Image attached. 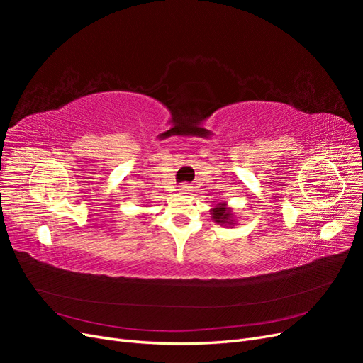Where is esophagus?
<instances>
[{"label":"esophagus","instance_id":"esophagus-1","mask_svg":"<svg viewBox=\"0 0 363 363\" xmlns=\"http://www.w3.org/2000/svg\"><path fill=\"white\" fill-rule=\"evenodd\" d=\"M179 191H180L182 194H191L192 186H191L189 183H182V184L179 186Z\"/></svg>","mask_w":363,"mask_h":363}]
</instances>
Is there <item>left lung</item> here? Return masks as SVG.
Listing matches in <instances>:
<instances>
[{"mask_svg": "<svg viewBox=\"0 0 363 363\" xmlns=\"http://www.w3.org/2000/svg\"><path fill=\"white\" fill-rule=\"evenodd\" d=\"M230 215H232V211H228L225 204L218 206L212 211V218L215 219V223H228L232 224V219H230Z\"/></svg>", "mask_w": 363, "mask_h": 363, "instance_id": "left-lung-1", "label": "left lung"}]
</instances>
